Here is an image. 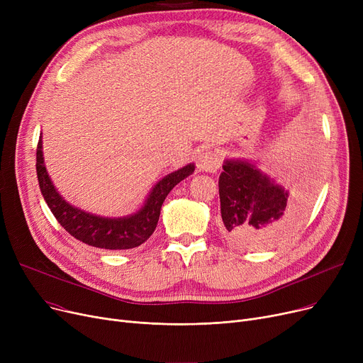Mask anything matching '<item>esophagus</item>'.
I'll use <instances>...</instances> for the list:
<instances>
[{
	"label": "esophagus",
	"instance_id": "esophagus-1",
	"mask_svg": "<svg viewBox=\"0 0 363 363\" xmlns=\"http://www.w3.org/2000/svg\"><path fill=\"white\" fill-rule=\"evenodd\" d=\"M220 166V159L215 151L206 150L199 156V167L206 172H216Z\"/></svg>",
	"mask_w": 363,
	"mask_h": 363
}]
</instances>
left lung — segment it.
Wrapping results in <instances>:
<instances>
[{"label": "left lung", "mask_w": 363, "mask_h": 363, "mask_svg": "<svg viewBox=\"0 0 363 363\" xmlns=\"http://www.w3.org/2000/svg\"><path fill=\"white\" fill-rule=\"evenodd\" d=\"M219 197L222 234L231 245L245 250L282 242L296 231L304 212V194H290L242 160L225 162Z\"/></svg>", "instance_id": "obj_1"}]
</instances>
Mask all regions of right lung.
I'll use <instances>...</instances> for the list:
<instances>
[{"mask_svg": "<svg viewBox=\"0 0 363 363\" xmlns=\"http://www.w3.org/2000/svg\"><path fill=\"white\" fill-rule=\"evenodd\" d=\"M193 172L194 164H186L160 179L151 189L144 207L135 215L118 219L100 218L76 208L62 199L47 174L41 140L36 148L38 182H40L43 197L57 222L76 240L106 250H128L145 242L156 230L162 204L172 188L191 175Z\"/></svg>", "mask_w": 363, "mask_h": 363, "instance_id": "1", "label": "right lung"}]
</instances>
